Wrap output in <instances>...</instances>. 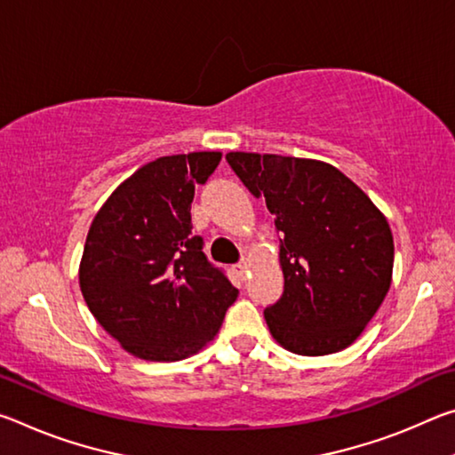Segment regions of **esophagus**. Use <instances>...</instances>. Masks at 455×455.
<instances>
[{
	"mask_svg": "<svg viewBox=\"0 0 455 455\" xmlns=\"http://www.w3.org/2000/svg\"><path fill=\"white\" fill-rule=\"evenodd\" d=\"M233 271H235V275H238V276H241V279H243L244 271H246V263H244V260H241V263L233 265Z\"/></svg>",
	"mask_w": 455,
	"mask_h": 455,
	"instance_id": "esophagus-1",
	"label": "esophagus"
}]
</instances>
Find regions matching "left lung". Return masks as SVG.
I'll return each mask as SVG.
<instances>
[{"instance_id": "obj_1", "label": "left lung", "mask_w": 455, "mask_h": 455, "mask_svg": "<svg viewBox=\"0 0 455 455\" xmlns=\"http://www.w3.org/2000/svg\"><path fill=\"white\" fill-rule=\"evenodd\" d=\"M227 163L275 214L283 295L265 309L284 349L329 355L355 341L394 271V236L377 206L335 166L279 154L228 152Z\"/></svg>"}]
</instances>
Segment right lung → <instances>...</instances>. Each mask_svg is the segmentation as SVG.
Masks as SVG:
<instances>
[{
	"instance_id": "add662e5",
	"label": "right lung",
	"mask_w": 455,
	"mask_h": 455,
	"mask_svg": "<svg viewBox=\"0 0 455 455\" xmlns=\"http://www.w3.org/2000/svg\"><path fill=\"white\" fill-rule=\"evenodd\" d=\"M220 152L156 158L98 211L84 246L80 289L92 315L132 355L180 361L214 339L238 289L192 235L196 184Z\"/></svg>"
}]
</instances>
